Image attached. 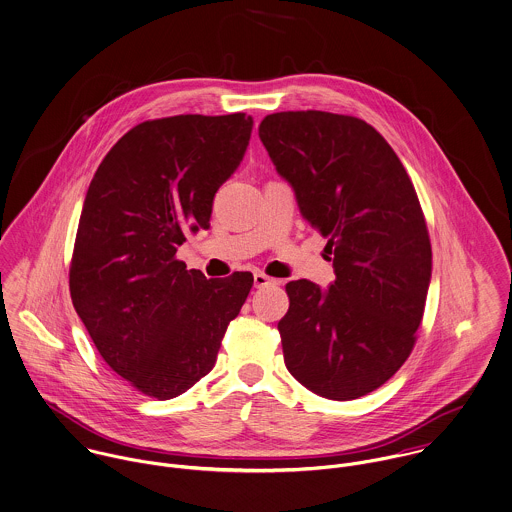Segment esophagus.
Wrapping results in <instances>:
<instances>
[{"instance_id":"1","label":"esophagus","mask_w":512,"mask_h":512,"mask_svg":"<svg viewBox=\"0 0 512 512\" xmlns=\"http://www.w3.org/2000/svg\"><path fill=\"white\" fill-rule=\"evenodd\" d=\"M253 283H255V288H263V286H269V284H277L279 281L267 277L265 273H255L253 275Z\"/></svg>"}]
</instances>
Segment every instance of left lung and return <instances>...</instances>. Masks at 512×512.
Listing matches in <instances>:
<instances>
[{"label":"left lung","mask_w":512,"mask_h":512,"mask_svg":"<svg viewBox=\"0 0 512 512\" xmlns=\"http://www.w3.org/2000/svg\"><path fill=\"white\" fill-rule=\"evenodd\" d=\"M259 137L302 218L328 237L336 281L286 284L284 365L308 391L363 397L414 345L432 279V247L414 186L369 123L328 112L267 115Z\"/></svg>","instance_id":"obj_1"}]
</instances>
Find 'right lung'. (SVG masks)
Listing matches in <instances>:
<instances>
[{"label":"right lung","instance_id":"1","mask_svg":"<svg viewBox=\"0 0 512 512\" xmlns=\"http://www.w3.org/2000/svg\"><path fill=\"white\" fill-rule=\"evenodd\" d=\"M251 131L245 114L143 121L90 182L70 296L104 361L143 395L169 400L208 375L253 286L251 273L208 281L174 257L188 231L210 228Z\"/></svg>","mask_w":512,"mask_h":512}]
</instances>
